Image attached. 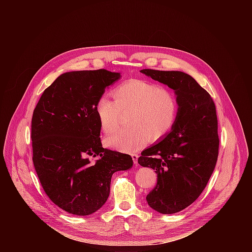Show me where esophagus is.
Listing matches in <instances>:
<instances>
[{"instance_id": "esophagus-1", "label": "esophagus", "mask_w": 252, "mask_h": 252, "mask_svg": "<svg viewBox=\"0 0 252 252\" xmlns=\"http://www.w3.org/2000/svg\"><path fill=\"white\" fill-rule=\"evenodd\" d=\"M131 158H132L133 163L136 164V163H137V159H138V155H137V154H132V155H131Z\"/></svg>"}]
</instances>
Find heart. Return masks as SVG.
<instances>
[{
	"instance_id": "heart-1",
	"label": "heart",
	"mask_w": 252,
	"mask_h": 252,
	"mask_svg": "<svg viewBox=\"0 0 252 252\" xmlns=\"http://www.w3.org/2000/svg\"><path fill=\"white\" fill-rule=\"evenodd\" d=\"M115 100L101 95L95 103V114L104 132L118 126L121 112L130 111L127 127L104 138V145L122 153H134L165 137L174 127L179 112L176 95L169 89L146 80H129L114 91Z\"/></svg>"
}]
</instances>
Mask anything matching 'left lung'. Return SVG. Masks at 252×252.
Segmentation results:
<instances>
[{
	"label": "left lung",
	"mask_w": 252,
	"mask_h": 252,
	"mask_svg": "<svg viewBox=\"0 0 252 252\" xmlns=\"http://www.w3.org/2000/svg\"><path fill=\"white\" fill-rule=\"evenodd\" d=\"M140 73L172 89L178 101L173 129L138 158L141 166L158 174L157 187L147 195L149 205L159 213H176L200 195L217 164V111L210 94L184 71L145 68Z\"/></svg>",
	"instance_id": "8db88e82"
}]
</instances>
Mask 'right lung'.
Instances as JSON below:
<instances>
[{
  "label": "right lung",
  "mask_w": 252,
  "mask_h": 252,
  "mask_svg": "<svg viewBox=\"0 0 252 252\" xmlns=\"http://www.w3.org/2000/svg\"><path fill=\"white\" fill-rule=\"evenodd\" d=\"M122 78L106 70L67 71L45 90L32 119V162L50 199L84 217L110 195L111 179L132 166L129 155L103 149L95 103ZM99 158L91 163L89 157Z\"/></svg>",
  "instance_id": "1"
}]
</instances>
